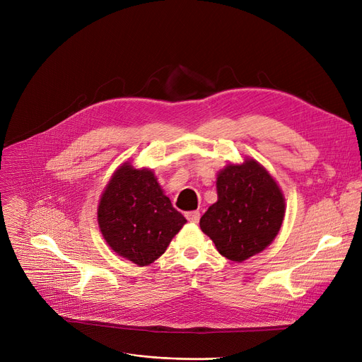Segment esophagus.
Here are the masks:
<instances>
[{
	"mask_svg": "<svg viewBox=\"0 0 362 362\" xmlns=\"http://www.w3.org/2000/svg\"><path fill=\"white\" fill-rule=\"evenodd\" d=\"M185 216H186L187 221H191V223H198L199 218H201L199 211H189V213H186Z\"/></svg>",
	"mask_w": 362,
	"mask_h": 362,
	"instance_id": "1",
	"label": "esophagus"
}]
</instances>
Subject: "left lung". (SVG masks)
I'll return each instance as SVG.
<instances>
[{"mask_svg": "<svg viewBox=\"0 0 362 362\" xmlns=\"http://www.w3.org/2000/svg\"><path fill=\"white\" fill-rule=\"evenodd\" d=\"M217 202L201 217V230L217 251L242 262L276 239L286 211L280 186L254 158L229 163L217 175Z\"/></svg>", "mask_w": 362, "mask_h": 362, "instance_id": "left-lung-1", "label": "left lung"}]
</instances>
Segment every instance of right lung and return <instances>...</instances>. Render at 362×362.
Wrapping results in <instances>:
<instances>
[{
	"label": "right lung",
	"mask_w": 362,
	"mask_h": 362,
	"mask_svg": "<svg viewBox=\"0 0 362 362\" xmlns=\"http://www.w3.org/2000/svg\"><path fill=\"white\" fill-rule=\"evenodd\" d=\"M185 223L154 171L136 168L130 161L114 171L98 204V226L105 242L139 267L160 258Z\"/></svg>",
	"instance_id": "obj_1"
}]
</instances>
